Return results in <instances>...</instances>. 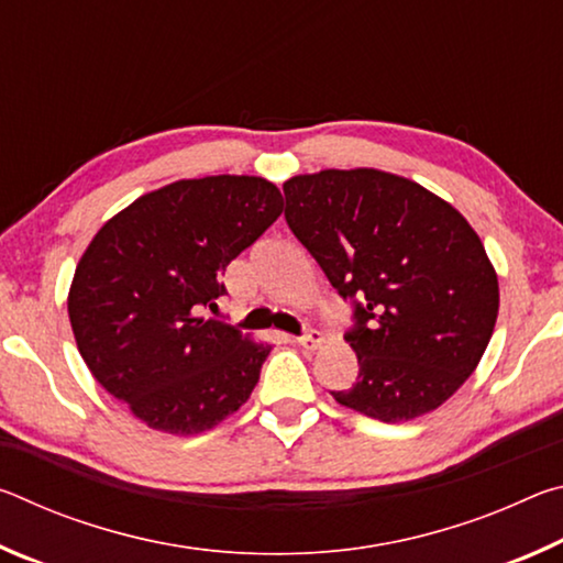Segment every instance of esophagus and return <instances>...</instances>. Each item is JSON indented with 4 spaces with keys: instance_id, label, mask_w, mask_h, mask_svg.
Here are the masks:
<instances>
[{
    "instance_id": "obj_1",
    "label": "esophagus",
    "mask_w": 563,
    "mask_h": 563,
    "mask_svg": "<svg viewBox=\"0 0 563 563\" xmlns=\"http://www.w3.org/2000/svg\"><path fill=\"white\" fill-rule=\"evenodd\" d=\"M292 342H298L300 347H318L320 342H322V332L320 330H305L302 335H298V338H292Z\"/></svg>"
}]
</instances>
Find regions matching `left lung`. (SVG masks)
Segmentation results:
<instances>
[{"mask_svg": "<svg viewBox=\"0 0 563 563\" xmlns=\"http://www.w3.org/2000/svg\"><path fill=\"white\" fill-rule=\"evenodd\" d=\"M285 221L352 305L357 383L340 405L405 422L450 399L489 345L497 273L460 211L375 168L285 180Z\"/></svg>", "mask_w": 563, "mask_h": 563, "instance_id": "left-lung-1", "label": "left lung"}]
</instances>
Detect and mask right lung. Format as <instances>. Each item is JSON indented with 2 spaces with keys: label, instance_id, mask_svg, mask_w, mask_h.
<instances>
[{
  "label": "right lung",
  "instance_id": "right-lung-1",
  "mask_svg": "<svg viewBox=\"0 0 563 563\" xmlns=\"http://www.w3.org/2000/svg\"><path fill=\"white\" fill-rule=\"evenodd\" d=\"M280 211L271 180L206 176L141 196L93 235L69 290L71 330L97 383L141 422L198 434L251 397L271 345L203 310Z\"/></svg>",
  "mask_w": 563,
  "mask_h": 563
}]
</instances>
